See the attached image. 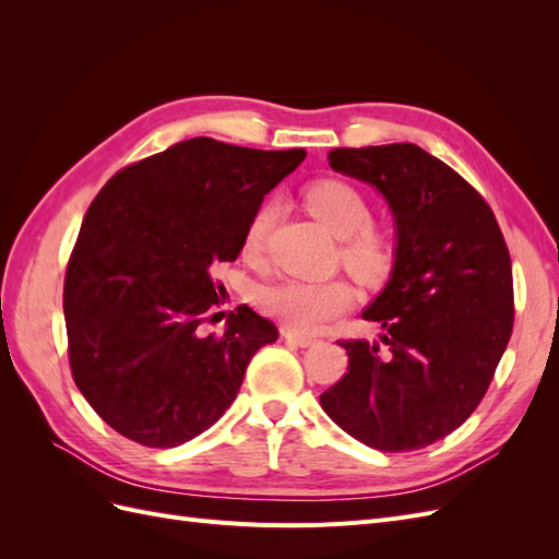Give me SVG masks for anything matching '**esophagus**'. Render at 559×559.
Segmentation results:
<instances>
[{
	"label": "esophagus",
	"instance_id": "esophagus-1",
	"mask_svg": "<svg viewBox=\"0 0 559 559\" xmlns=\"http://www.w3.org/2000/svg\"><path fill=\"white\" fill-rule=\"evenodd\" d=\"M282 335H284V341H289V343H294L298 347H310V345L317 343V337L306 335V333H296V331H289V329H286Z\"/></svg>",
	"mask_w": 559,
	"mask_h": 559
}]
</instances>
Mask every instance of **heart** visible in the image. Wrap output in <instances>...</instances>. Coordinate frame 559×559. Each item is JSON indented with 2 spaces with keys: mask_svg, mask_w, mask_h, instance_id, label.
Instances as JSON below:
<instances>
[{
  "mask_svg": "<svg viewBox=\"0 0 559 559\" xmlns=\"http://www.w3.org/2000/svg\"><path fill=\"white\" fill-rule=\"evenodd\" d=\"M306 207L335 238H343L341 259L352 275L364 282H380L396 261V233L370 218L366 193L345 179H317L306 193ZM280 216V200L265 198L251 212L242 230L240 251L257 261L265 251L267 235ZM354 302V289L345 280L302 282L282 280L257 292V306L289 331L312 333L329 319L341 317Z\"/></svg>",
  "mask_w": 559,
  "mask_h": 559,
  "instance_id": "obj_1",
  "label": "heart"
}]
</instances>
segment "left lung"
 <instances>
[{
	"mask_svg": "<svg viewBox=\"0 0 559 559\" xmlns=\"http://www.w3.org/2000/svg\"><path fill=\"white\" fill-rule=\"evenodd\" d=\"M329 165L386 198L399 247L392 280L361 314L382 326L380 341H337L347 373L321 408L368 448H427L478 408L511 341L509 247L485 198L417 144L331 148Z\"/></svg>",
	"mask_w": 559,
	"mask_h": 559,
	"instance_id": "left-lung-1",
	"label": "left lung"
}]
</instances>
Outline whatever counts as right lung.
<instances>
[{
  "label": "right lung",
  "instance_id": "obj_1",
  "mask_svg": "<svg viewBox=\"0 0 559 559\" xmlns=\"http://www.w3.org/2000/svg\"><path fill=\"white\" fill-rule=\"evenodd\" d=\"M306 148L195 138L116 173L83 216L64 273L67 354L93 411L130 441L177 448L210 429L277 326L247 306L222 335L198 326L226 294L216 267L240 253L263 195Z\"/></svg>",
  "mask_w": 559,
  "mask_h": 559
}]
</instances>
